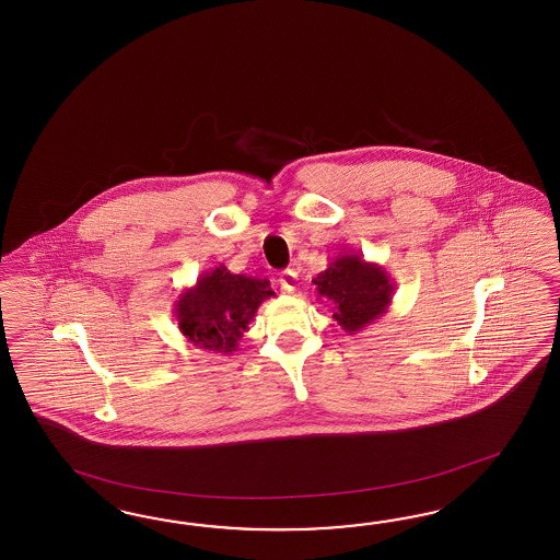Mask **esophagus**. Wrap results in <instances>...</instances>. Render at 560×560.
<instances>
[{"mask_svg":"<svg viewBox=\"0 0 560 560\" xmlns=\"http://www.w3.org/2000/svg\"><path fill=\"white\" fill-rule=\"evenodd\" d=\"M279 285H281L283 291H288V293H295L298 288H300V277H298V272L293 271V269L281 272V275H279Z\"/></svg>","mask_w":560,"mask_h":560,"instance_id":"obj_1","label":"esophagus"}]
</instances>
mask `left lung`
I'll return each instance as SVG.
<instances>
[{
    "label": "left lung",
    "mask_w": 560,
    "mask_h": 560,
    "mask_svg": "<svg viewBox=\"0 0 560 560\" xmlns=\"http://www.w3.org/2000/svg\"><path fill=\"white\" fill-rule=\"evenodd\" d=\"M318 300L332 302V318L348 334L361 332L381 318L394 300L395 285L377 262L359 255H338L314 279Z\"/></svg>",
    "instance_id": "8db88e82"
}]
</instances>
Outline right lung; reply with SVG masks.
Masks as SVG:
<instances>
[{"mask_svg":"<svg viewBox=\"0 0 560 560\" xmlns=\"http://www.w3.org/2000/svg\"><path fill=\"white\" fill-rule=\"evenodd\" d=\"M271 295L275 291L267 279L234 275L220 265L199 275L194 288L183 289L173 314L194 347L232 354L258 305Z\"/></svg>","mask_w":560,"mask_h":560,"instance_id":"add662e5","label":"right lung"}]
</instances>
